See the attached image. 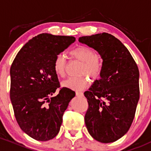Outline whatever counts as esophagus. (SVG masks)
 <instances>
[{
	"label": "esophagus",
	"mask_w": 151,
	"mask_h": 151,
	"mask_svg": "<svg viewBox=\"0 0 151 151\" xmlns=\"http://www.w3.org/2000/svg\"><path fill=\"white\" fill-rule=\"evenodd\" d=\"M76 95L78 96V97H82V96L83 95V93L82 92V91H76Z\"/></svg>",
	"instance_id": "obj_1"
}]
</instances>
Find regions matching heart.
I'll list each match as a JSON object with an SVG mask.
<instances>
[{"label":"heart","instance_id":"heart-1","mask_svg":"<svg viewBox=\"0 0 151 151\" xmlns=\"http://www.w3.org/2000/svg\"><path fill=\"white\" fill-rule=\"evenodd\" d=\"M70 58L81 62L79 73L81 76L69 77L63 82V86L71 90H81L88 83V75L92 78H97L101 74L103 68V61L100 56L93 49L87 46H78L69 53ZM67 68L66 57L59 54L54 61V71L59 77H64Z\"/></svg>","mask_w":151,"mask_h":151}]
</instances>
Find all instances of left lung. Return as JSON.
Here are the masks:
<instances>
[{"label":"left lung","instance_id":"1","mask_svg":"<svg viewBox=\"0 0 151 151\" xmlns=\"http://www.w3.org/2000/svg\"><path fill=\"white\" fill-rule=\"evenodd\" d=\"M79 41L97 50L103 60L100 79L84 92V121L96 140L109 143L128 132L139 99V69L126 46L106 32L82 36Z\"/></svg>","mask_w":151,"mask_h":151}]
</instances>
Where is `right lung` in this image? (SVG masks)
Here are the masks:
<instances>
[{"label":"right lung","instance_id":"right-lung-1","mask_svg":"<svg viewBox=\"0 0 151 151\" xmlns=\"http://www.w3.org/2000/svg\"><path fill=\"white\" fill-rule=\"evenodd\" d=\"M75 37L42 33L17 54L10 69V98L19 126L33 139L47 141L57 136L64 112L76 93L61 88L54 71L57 55ZM59 90L56 97H50Z\"/></svg>","mask_w":151,"mask_h":151}]
</instances>
